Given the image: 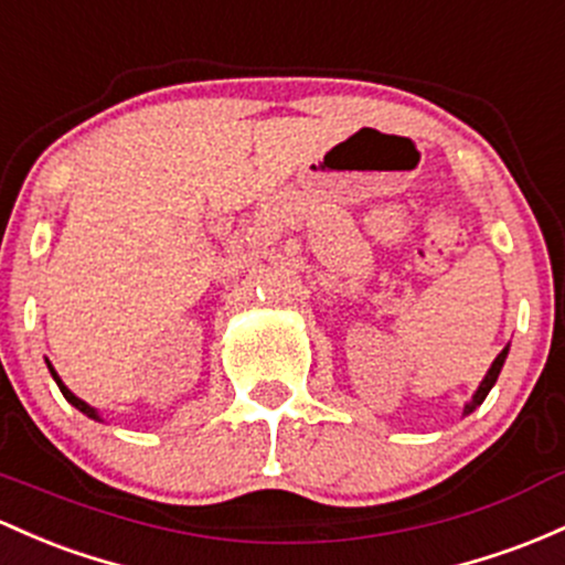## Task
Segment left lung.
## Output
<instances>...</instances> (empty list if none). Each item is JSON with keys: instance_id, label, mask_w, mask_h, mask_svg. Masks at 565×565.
Masks as SVG:
<instances>
[{"instance_id": "obj_1", "label": "left lung", "mask_w": 565, "mask_h": 565, "mask_svg": "<svg viewBox=\"0 0 565 565\" xmlns=\"http://www.w3.org/2000/svg\"><path fill=\"white\" fill-rule=\"evenodd\" d=\"M507 351H510V345H507L504 351L499 353V356L493 359V364H491V370H488V375L482 377V383H480V388H477L475 392V396H472V402H469L467 407H463V411L467 413H472L477 405H482V399H486L488 396V392H491L493 388V383H495V377H499V373H501V367H504V359H507Z\"/></svg>"}]
</instances>
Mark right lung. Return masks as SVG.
I'll return each instance as SVG.
<instances>
[{
  "mask_svg": "<svg viewBox=\"0 0 565 565\" xmlns=\"http://www.w3.org/2000/svg\"><path fill=\"white\" fill-rule=\"evenodd\" d=\"M47 367H51V362H47ZM51 375H53V381H55V383H58L61 394H64V396H66V402H72V405H74V407H77V411H79V413H85V415H88V418H98V415H96V411H93V407L88 405V402H83V399H79V396H74V394L70 392V388H66V386H64V383H61V377H58V373H55V370H53V367H51Z\"/></svg>",
  "mask_w": 565,
  "mask_h": 565,
  "instance_id": "1",
  "label": "right lung"
}]
</instances>
